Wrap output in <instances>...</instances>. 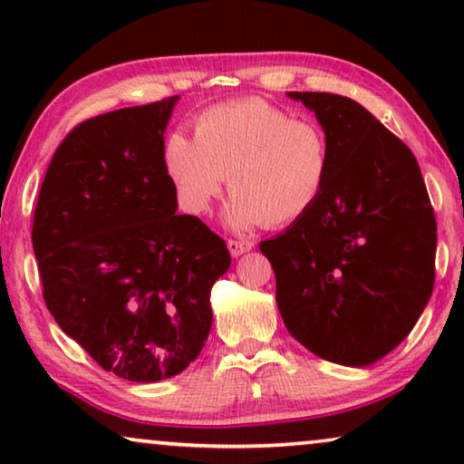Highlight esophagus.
Here are the masks:
<instances>
[{
    "instance_id": "1",
    "label": "esophagus",
    "mask_w": 464,
    "mask_h": 464,
    "mask_svg": "<svg viewBox=\"0 0 464 464\" xmlns=\"http://www.w3.org/2000/svg\"><path fill=\"white\" fill-rule=\"evenodd\" d=\"M253 245H256L253 240H245V238H230V240H227V249H230L234 257H238V256H243V253L251 251Z\"/></svg>"
}]
</instances>
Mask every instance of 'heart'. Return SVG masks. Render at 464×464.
I'll return each instance as SVG.
<instances>
[{
  "label": "heart",
  "instance_id": "heart-1",
  "mask_svg": "<svg viewBox=\"0 0 464 464\" xmlns=\"http://www.w3.org/2000/svg\"><path fill=\"white\" fill-rule=\"evenodd\" d=\"M162 164L188 213H207L227 179L234 194L227 226L283 227L313 211L325 192L332 150L314 120L264 99H243L202 111L194 139L170 132Z\"/></svg>",
  "mask_w": 464,
  "mask_h": 464
}]
</instances>
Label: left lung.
<instances>
[{"mask_svg":"<svg viewBox=\"0 0 464 464\" xmlns=\"http://www.w3.org/2000/svg\"><path fill=\"white\" fill-rule=\"evenodd\" d=\"M325 130L332 173L313 211L259 243L285 327L316 357L376 363L408 338L435 283L437 224L414 154L357 101L287 92Z\"/></svg>","mask_w":464,"mask_h":464,"instance_id":"obj_1","label":"left lung"}]
</instances>
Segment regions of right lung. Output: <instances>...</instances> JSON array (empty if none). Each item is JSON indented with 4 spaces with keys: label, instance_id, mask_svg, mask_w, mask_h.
I'll list each match as a JSON object with an SVG mask.
<instances>
[{
    "label": "right lung",
    "instance_id": "obj_1",
    "mask_svg": "<svg viewBox=\"0 0 464 464\" xmlns=\"http://www.w3.org/2000/svg\"><path fill=\"white\" fill-rule=\"evenodd\" d=\"M179 97L75 126L54 151L34 218L44 302L105 372L158 382L198 357L211 287L230 251L194 215H177L162 164Z\"/></svg>",
    "mask_w": 464,
    "mask_h": 464
}]
</instances>
